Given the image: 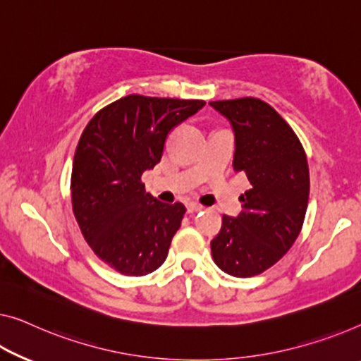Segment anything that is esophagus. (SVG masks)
<instances>
[{"label":"esophagus","mask_w":361,"mask_h":361,"mask_svg":"<svg viewBox=\"0 0 361 361\" xmlns=\"http://www.w3.org/2000/svg\"><path fill=\"white\" fill-rule=\"evenodd\" d=\"M186 207H188V212H190V214L202 211V206H201V204H197V202H190Z\"/></svg>","instance_id":"obj_1"}]
</instances>
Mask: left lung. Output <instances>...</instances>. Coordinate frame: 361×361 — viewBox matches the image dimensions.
I'll use <instances>...</instances> for the list:
<instances>
[{"label": "left lung", "mask_w": 361, "mask_h": 361, "mask_svg": "<svg viewBox=\"0 0 361 361\" xmlns=\"http://www.w3.org/2000/svg\"><path fill=\"white\" fill-rule=\"evenodd\" d=\"M235 131L233 169L251 188L240 196L241 214L222 215L211 241L214 262L233 277H252L272 267L303 227L310 197L305 149L287 121L255 97L211 102Z\"/></svg>", "instance_id": "left-lung-1"}]
</instances>
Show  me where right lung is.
Wrapping results in <instances>:
<instances>
[{
    "mask_svg": "<svg viewBox=\"0 0 361 361\" xmlns=\"http://www.w3.org/2000/svg\"><path fill=\"white\" fill-rule=\"evenodd\" d=\"M204 100L131 94L94 115L73 160V212L99 259L141 277L164 264L186 207L146 192L141 176L160 162L165 139Z\"/></svg>",
    "mask_w": 361,
    "mask_h": 361,
    "instance_id": "1",
    "label": "right lung"
}]
</instances>
